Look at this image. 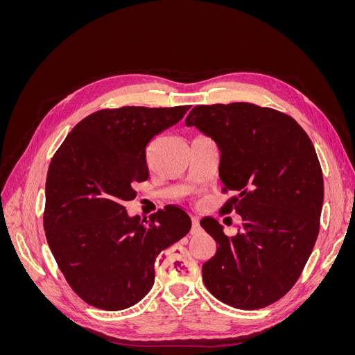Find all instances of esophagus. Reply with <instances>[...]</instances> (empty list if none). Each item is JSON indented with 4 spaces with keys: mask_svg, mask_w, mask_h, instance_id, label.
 Returning a JSON list of instances; mask_svg holds the SVG:
<instances>
[{
    "mask_svg": "<svg viewBox=\"0 0 355 355\" xmlns=\"http://www.w3.org/2000/svg\"><path fill=\"white\" fill-rule=\"evenodd\" d=\"M192 227H191V234H198L201 231V227H200V220L197 218H192Z\"/></svg>",
    "mask_w": 355,
    "mask_h": 355,
    "instance_id": "obj_1",
    "label": "esophagus"
}]
</instances>
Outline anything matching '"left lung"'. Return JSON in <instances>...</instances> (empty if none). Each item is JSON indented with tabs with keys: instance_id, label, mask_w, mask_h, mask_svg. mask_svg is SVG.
<instances>
[{
	"instance_id": "left-lung-1",
	"label": "left lung",
	"mask_w": 355,
	"mask_h": 355,
	"mask_svg": "<svg viewBox=\"0 0 355 355\" xmlns=\"http://www.w3.org/2000/svg\"><path fill=\"white\" fill-rule=\"evenodd\" d=\"M220 151V213H239L234 237L210 216L200 225L216 241L202 280L220 302L265 308L295 286L314 249L323 207V171L313 142L292 116L247 102L198 105L187 118Z\"/></svg>"
}]
</instances>
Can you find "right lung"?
Here are the masks:
<instances>
[{
	"label": "right lung",
	"instance_id": "obj_1",
	"mask_svg": "<svg viewBox=\"0 0 355 355\" xmlns=\"http://www.w3.org/2000/svg\"><path fill=\"white\" fill-rule=\"evenodd\" d=\"M189 106H123L85 116L53 155L46 180L44 231L71 288L105 311L137 304L155 278L157 256L191 230L178 206L128 218L124 202L149 176L146 146Z\"/></svg>",
	"mask_w": 355,
	"mask_h": 355
}]
</instances>
